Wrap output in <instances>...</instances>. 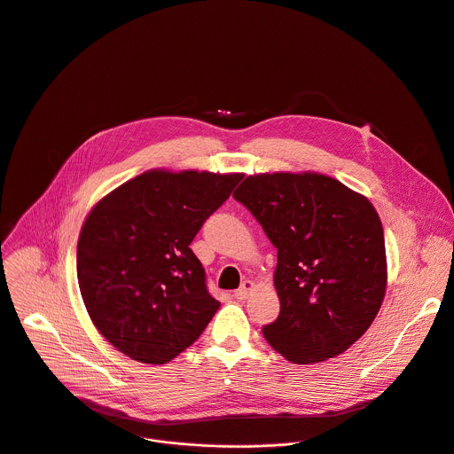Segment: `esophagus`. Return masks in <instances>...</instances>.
<instances>
[{
	"mask_svg": "<svg viewBox=\"0 0 454 454\" xmlns=\"http://www.w3.org/2000/svg\"><path fill=\"white\" fill-rule=\"evenodd\" d=\"M255 290V284L252 282V280H244L242 284H240V287L239 290L235 292V299H239V301H246L248 299L250 295H252V292Z\"/></svg>",
	"mask_w": 454,
	"mask_h": 454,
	"instance_id": "esophagus-1",
	"label": "esophagus"
}]
</instances>
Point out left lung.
<instances>
[{"instance_id":"1","label":"left lung","mask_w":454,"mask_h":454,"mask_svg":"<svg viewBox=\"0 0 454 454\" xmlns=\"http://www.w3.org/2000/svg\"><path fill=\"white\" fill-rule=\"evenodd\" d=\"M233 197L277 248L280 313L264 325V339L301 365L344 353L386 297V242L375 206L317 172L248 176Z\"/></svg>"}]
</instances>
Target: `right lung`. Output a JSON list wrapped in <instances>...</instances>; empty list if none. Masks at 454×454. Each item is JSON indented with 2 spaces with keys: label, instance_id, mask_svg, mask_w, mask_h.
Here are the masks:
<instances>
[{
  "label": "right lung",
  "instance_id": "1",
  "mask_svg": "<svg viewBox=\"0 0 454 454\" xmlns=\"http://www.w3.org/2000/svg\"><path fill=\"white\" fill-rule=\"evenodd\" d=\"M242 174L148 170L105 195L77 240V282L98 332L143 364L192 346L221 302L190 244Z\"/></svg>",
  "mask_w": 454,
  "mask_h": 454
}]
</instances>
